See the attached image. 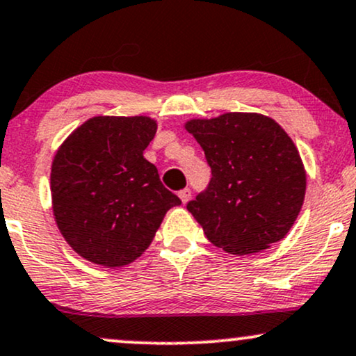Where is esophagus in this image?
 <instances>
[{
    "label": "esophagus",
    "mask_w": 356,
    "mask_h": 356,
    "mask_svg": "<svg viewBox=\"0 0 356 356\" xmlns=\"http://www.w3.org/2000/svg\"><path fill=\"white\" fill-rule=\"evenodd\" d=\"M178 196H179V200L183 201V203H188V200L191 198V190H190V188H183V190H179Z\"/></svg>",
    "instance_id": "34e87169"
}]
</instances>
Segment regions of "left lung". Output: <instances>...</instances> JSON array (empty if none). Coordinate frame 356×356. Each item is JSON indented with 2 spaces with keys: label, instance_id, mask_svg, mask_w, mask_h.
Segmentation results:
<instances>
[{
  "label": "left lung",
  "instance_id": "1",
  "mask_svg": "<svg viewBox=\"0 0 356 356\" xmlns=\"http://www.w3.org/2000/svg\"><path fill=\"white\" fill-rule=\"evenodd\" d=\"M186 130L211 166L208 186L186 204L206 238L239 256L282 239L304 203L305 170L277 122L232 112L191 120Z\"/></svg>",
  "mask_w": 356,
  "mask_h": 356
}]
</instances>
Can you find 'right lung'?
I'll use <instances>...</instances> for the list:
<instances>
[{
    "label": "right lung",
    "instance_id": "add662e5",
    "mask_svg": "<svg viewBox=\"0 0 356 356\" xmlns=\"http://www.w3.org/2000/svg\"><path fill=\"white\" fill-rule=\"evenodd\" d=\"M156 134L148 117H94L63 143L52 161V208L69 245L94 264L134 262L163 216L181 204L143 150Z\"/></svg>",
    "mask_w": 356,
    "mask_h": 356
}]
</instances>
